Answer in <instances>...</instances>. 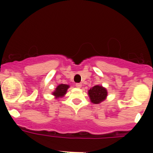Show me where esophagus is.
<instances>
[{"instance_id": "esophagus-1", "label": "esophagus", "mask_w": 153, "mask_h": 153, "mask_svg": "<svg viewBox=\"0 0 153 153\" xmlns=\"http://www.w3.org/2000/svg\"><path fill=\"white\" fill-rule=\"evenodd\" d=\"M75 86H76L77 88H81V87H82V83H76V84H75Z\"/></svg>"}]
</instances>
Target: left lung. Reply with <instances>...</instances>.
<instances>
[{
  "mask_svg": "<svg viewBox=\"0 0 153 153\" xmlns=\"http://www.w3.org/2000/svg\"><path fill=\"white\" fill-rule=\"evenodd\" d=\"M88 95L90 97L91 102L93 103H100L102 102L107 96V91L102 86L96 85L93 87L88 91Z\"/></svg>",
  "mask_w": 153,
  "mask_h": 153,
  "instance_id": "1",
  "label": "left lung"
}]
</instances>
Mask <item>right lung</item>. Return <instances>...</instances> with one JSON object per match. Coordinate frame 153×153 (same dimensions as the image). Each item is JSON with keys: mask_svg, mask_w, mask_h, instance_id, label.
<instances>
[{"mask_svg": "<svg viewBox=\"0 0 153 153\" xmlns=\"http://www.w3.org/2000/svg\"><path fill=\"white\" fill-rule=\"evenodd\" d=\"M68 88H69V85H66V84H60L56 88V91L53 93V95H55L56 97L64 96L66 93Z\"/></svg>", "mask_w": 153, "mask_h": 153, "instance_id": "add662e5", "label": "right lung"}]
</instances>
